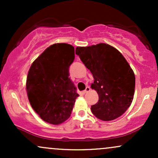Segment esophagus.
Wrapping results in <instances>:
<instances>
[{"label":"esophagus","instance_id":"1","mask_svg":"<svg viewBox=\"0 0 158 158\" xmlns=\"http://www.w3.org/2000/svg\"><path fill=\"white\" fill-rule=\"evenodd\" d=\"M90 90V87H86V88H85V90H84V91H83V93L84 94H87V93H88V92H89Z\"/></svg>","mask_w":158,"mask_h":158}]
</instances>
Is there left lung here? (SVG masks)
Masks as SVG:
<instances>
[{"label": "left lung", "mask_w": 158, "mask_h": 158, "mask_svg": "<svg viewBox=\"0 0 158 158\" xmlns=\"http://www.w3.org/2000/svg\"><path fill=\"white\" fill-rule=\"evenodd\" d=\"M76 54L91 72V88L99 95L98 102L91 106L92 113L104 121L120 117L131 106L135 88V73L124 56L104 43L77 47Z\"/></svg>", "instance_id": "left-lung-1"}]
</instances>
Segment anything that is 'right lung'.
I'll return each mask as SVG.
<instances>
[{
	"label": "right lung",
	"instance_id": "1",
	"mask_svg": "<svg viewBox=\"0 0 158 158\" xmlns=\"http://www.w3.org/2000/svg\"><path fill=\"white\" fill-rule=\"evenodd\" d=\"M75 53L72 45L54 44L40 55L29 70L26 89L33 110L43 120L59 125L70 117L77 88L69 78Z\"/></svg>",
	"mask_w": 158,
	"mask_h": 158
}]
</instances>
